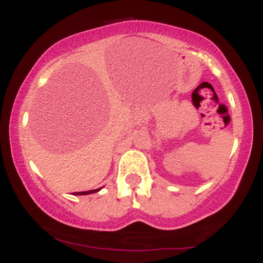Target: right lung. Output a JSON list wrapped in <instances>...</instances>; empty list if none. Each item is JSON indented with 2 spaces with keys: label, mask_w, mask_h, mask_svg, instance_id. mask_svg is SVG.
<instances>
[{
  "label": "right lung",
  "mask_w": 263,
  "mask_h": 263,
  "mask_svg": "<svg viewBox=\"0 0 263 263\" xmlns=\"http://www.w3.org/2000/svg\"><path fill=\"white\" fill-rule=\"evenodd\" d=\"M101 188L99 189H93V190H87V192H78V193H74V195H86V194H92V193H96L99 192Z\"/></svg>",
  "instance_id": "obj_1"
}]
</instances>
